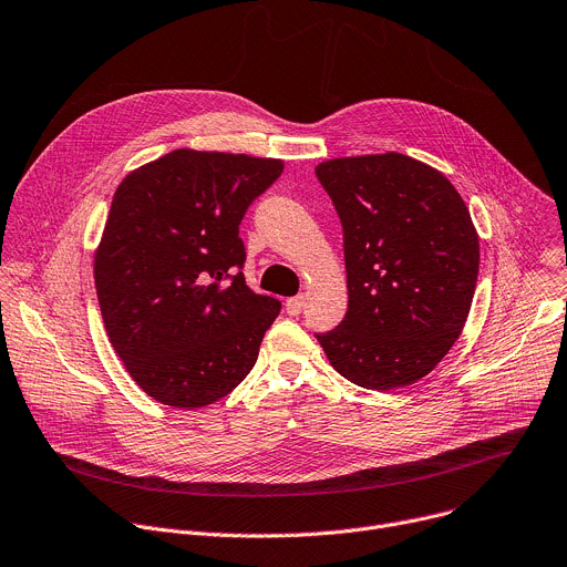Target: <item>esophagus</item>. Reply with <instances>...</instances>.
<instances>
[{"label": "esophagus", "instance_id": "34e87169", "mask_svg": "<svg viewBox=\"0 0 567 567\" xmlns=\"http://www.w3.org/2000/svg\"><path fill=\"white\" fill-rule=\"evenodd\" d=\"M302 307H305V296L302 293L293 296V298H287V302H285V310H287L289 317H298L302 312Z\"/></svg>", "mask_w": 567, "mask_h": 567}]
</instances>
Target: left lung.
Masks as SVG:
<instances>
[{
    "label": "left lung",
    "instance_id": "obj_1",
    "mask_svg": "<svg viewBox=\"0 0 567 567\" xmlns=\"http://www.w3.org/2000/svg\"><path fill=\"white\" fill-rule=\"evenodd\" d=\"M343 226L348 312L317 334L337 373L391 391L425 378L466 326L480 237L454 185L404 153L317 165Z\"/></svg>",
    "mask_w": 567,
    "mask_h": 567
}]
</instances>
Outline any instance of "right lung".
<instances>
[{"label": "right lung", "instance_id": "1", "mask_svg": "<svg viewBox=\"0 0 567 567\" xmlns=\"http://www.w3.org/2000/svg\"><path fill=\"white\" fill-rule=\"evenodd\" d=\"M282 169L278 158L176 148L120 183L94 285L115 352L153 400L213 404L255 367L280 300L246 287L239 224Z\"/></svg>", "mask_w": 567, "mask_h": 567}]
</instances>
